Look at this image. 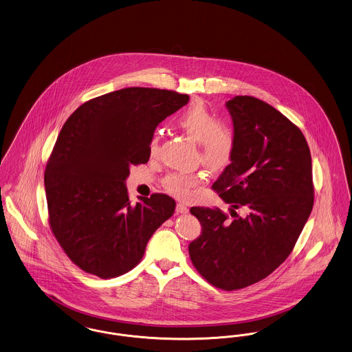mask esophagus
<instances>
[{"label":"esophagus","instance_id":"esophagus-1","mask_svg":"<svg viewBox=\"0 0 352 352\" xmlns=\"http://www.w3.org/2000/svg\"><path fill=\"white\" fill-rule=\"evenodd\" d=\"M176 212H177V213H180V214H186V213L189 212V209L186 208V205H184L182 202H179V204L176 205Z\"/></svg>","mask_w":352,"mask_h":352}]
</instances>
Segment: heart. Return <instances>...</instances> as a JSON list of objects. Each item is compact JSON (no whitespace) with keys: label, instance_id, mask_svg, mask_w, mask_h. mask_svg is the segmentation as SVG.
I'll return each mask as SVG.
<instances>
[{"label":"heart","instance_id":"1","mask_svg":"<svg viewBox=\"0 0 352 352\" xmlns=\"http://www.w3.org/2000/svg\"><path fill=\"white\" fill-rule=\"evenodd\" d=\"M176 126L195 142L199 143L201 163L212 172L221 173L229 168L236 153V135L226 123L218 122L214 114L202 104L184 109L175 118ZM159 133H155L148 142V153L156 155L159 150ZM205 183V175L169 173L164 179V186L169 193L177 197H188L193 188Z\"/></svg>","mask_w":352,"mask_h":352}]
</instances>
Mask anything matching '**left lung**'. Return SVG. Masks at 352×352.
<instances>
[{
  "instance_id": "8db88e82",
  "label": "left lung",
  "mask_w": 352,
  "mask_h": 352,
  "mask_svg": "<svg viewBox=\"0 0 352 352\" xmlns=\"http://www.w3.org/2000/svg\"><path fill=\"white\" fill-rule=\"evenodd\" d=\"M236 135L232 164L213 184L230 204L190 208L202 226L189 255L199 275L236 291L271 275L289 256L314 204L311 156L304 134L275 107L251 96L226 102ZM249 212L242 217L236 209Z\"/></svg>"
}]
</instances>
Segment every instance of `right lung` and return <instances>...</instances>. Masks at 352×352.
<instances>
[{
    "instance_id": "1",
    "label": "right lung",
    "mask_w": 352,
    "mask_h": 352,
    "mask_svg": "<svg viewBox=\"0 0 352 352\" xmlns=\"http://www.w3.org/2000/svg\"><path fill=\"white\" fill-rule=\"evenodd\" d=\"M188 94L124 88L84 102L61 127L45 172L48 221L77 267L111 278L133 270L176 202L153 193L131 204L130 166L150 159L157 124L186 105Z\"/></svg>"
}]
</instances>
